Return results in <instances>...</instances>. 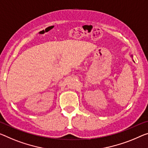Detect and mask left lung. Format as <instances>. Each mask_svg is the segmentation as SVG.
<instances>
[{
	"label": "left lung",
	"instance_id": "1",
	"mask_svg": "<svg viewBox=\"0 0 148 148\" xmlns=\"http://www.w3.org/2000/svg\"><path fill=\"white\" fill-rule=\"evenodd\" d=\"M131 57H132V61H134V60H133V56H131Z\"/></svg>",
	"mask_w": 148,
	"mask_h": 148
}]
</instances>
